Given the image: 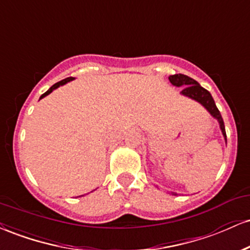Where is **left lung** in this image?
Returning <instances> with one entry per match:
<instances>
[{
    "label": "left lung",
    "instance_id": "8db88e82",
    "mask_svg": "<svg viewBox=\"0 0 250 250\" xmlns=\"http://www.w3.org/2000/svg\"><path fill=\"white\" fill-rule=\"evenodd\" d=\"M169 81L175 87H185L183 90L181 91L183 96L189 97V99L194 100V101L199 102L201 105L206 108V110L210 114L211 116L219 122L220 129L222 131L223 137H225V141L227 142V135H226V129H225V123H223V119L221 116L219 109H217L215 101L211 96V94L209 93L207 89L201 87L199 82L195 81L194 79L189 77L187 75H183V74H175V75H170L168 77ZM173 195H177L176 193H171Z\"/></svg>",
    "mask_w": 250,
    "mask_h": 250
}]
</instances>
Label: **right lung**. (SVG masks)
Here are the masks:
<instances>
[{
    "label": "right lung",
    "mask_w": 250,
    "mask_h": 250,
    "mask_svg": "<svg viewBox=\"0 0 250 250\" xmlns=\"http://www.w3.org/2000/svg\"><path fill=\"white\" fill-rule=\"evenodd\" d=\"M73 80H75V77H67V79L62 80V81H60V82L55 83V84H54V85H51V87H50L49 89H48V90L45 91L44 94H42L41 97H40V100L43 99V97H45V96H47V95H49V94L51 93V91H53V90H55V89H57V88H59V87H61V85H63V84H65V83H68V82L73 81Z\"/></svg>",
    "instance_id": "add662e5"
}]
</instances>
